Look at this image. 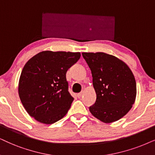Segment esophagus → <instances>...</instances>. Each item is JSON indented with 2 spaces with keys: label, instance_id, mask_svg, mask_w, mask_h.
I'll list each match as a JSON object with an SVG mask.
<instances>
[{
  "label": "esophagus",
  "instance_id": "34e87169",
  "mask_svg": "<svg viewBox=\"0 0 155 155\" xmlns=\"http://www.w3.org/2000/svg\"><path fill=\"white\" fill-rule=\"evenodd\" d=\"M82 95H83V92H81V93H79L77 94V97L79 98V99H80L82 97Z\"/></svg>",
  "mask_w": 155,
  "mask_h": 155
}]
</instances>
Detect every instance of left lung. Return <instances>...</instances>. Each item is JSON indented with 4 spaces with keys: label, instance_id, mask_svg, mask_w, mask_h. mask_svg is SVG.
I'll use <instances>...</instances> for the list:
<instances>
[{
    "label": "left lung",
    "instance_id": "1",
    "mask_svg": "<svg viewBox=\"0 0 155 155\" xmlns=\"http://www.w3.org/2000/svg\"><path fill=\"white\" fill-rule=\"evenodd\" d=\"M82 56L91 71L97 94L90 112L104 123L119 120L130 110L136 99V81L132 71L122 61L105 53H82Z\"/></svg>",
    "mask_w": 155,
    "mask_h": 155
}]
</instances>
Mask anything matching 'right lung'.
I'll return each mask as SVG.
<instances>
[{
  "label": "right lung",
  "mask_w": 155,
  "mask_h": 155,
  "mask_svg": "<svg viewBox=\"0 0 155 155\" xmlns=\"http://www.w3.org/2000/svg\"><path fill=\"white\" fill-rule=\"evenodd\" d=\"M80 56L79 52L45 51L25 64L19 79L18 94L31 117L51 124L65 116L74 101L68 92L66 74Z\"/></svg>",
  "instance_id": "add662e5"
}]
</instances>
